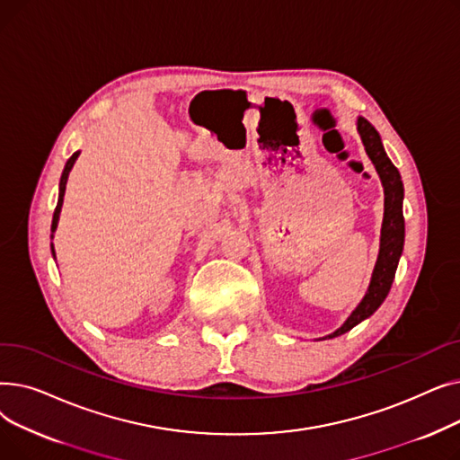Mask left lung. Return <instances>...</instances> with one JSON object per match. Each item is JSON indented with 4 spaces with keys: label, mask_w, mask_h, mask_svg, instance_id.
<instances>
[{
    "label": "left lung",
    "mask_w": 460,
    "mask_h": 460,
    "mask_svg": "<svg viewBox=\"0 0 460 460\" xmlns=\"http://www.w3.org/2000/svg\"><path fill=\"white\" fill-rule=\"evenodd\" d=\"M358 132L361 136V141L366 145V151L375 164L376 172L382 179L384 186V222H382V236H380V253L378 261L375 264V272L371 278L369 291L361 304L352 311V315L347 319V323L335 330L328 337H337L349 330H352L356 324H359L364 319L371 317L373 313L380 307V304L388 296L395 270L399 264V257L402 253L404 244V216H402V196L404 188L397 167L392 164V160L385 155L382 141L375 127L367 119H358Z\"/></svg>",
    "instance_id": "8db88e82"
}]
</instances>
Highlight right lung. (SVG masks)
I'll return each mask as SVG.
<instances>
[{"mask_svg":"<svg viewBox=\"0 0 460 460\" xmlns=\"http://www.w3.org/2000/svg\"><path fill=\"white\" fill-rule=\"evenodd\" d=\"M78 155H80V153H75V155H72V156H70V158L66 160V164H65V169H63V175H61V182H59V199H58V207H56V210H54V217H52V233H54V231H56V227H58V220H59V212H61V205H63V196H65V184H66L68 173H70V169H72V165H75V162H76ZM52 253H54V248H52Z\"/></svg>","mask_w":460,"mask_h":460,"instance_id":"obj_1","label":"right lung"}]
</instances>
